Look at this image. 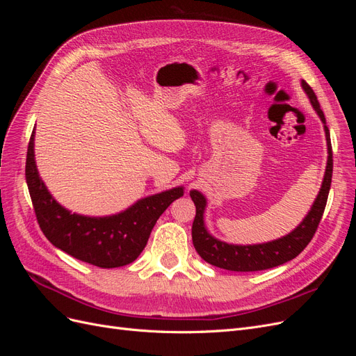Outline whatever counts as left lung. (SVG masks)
<instances>
[{"label": "left lung", "mask_w": 356, "mask_h": 356, "mask_svg": "<svg viewBox=\"0 0 356 356\" xmlns=\"http://www.w3.org/2000/svg\"><path fill=\"white\" fill-rule=\"evenodd\" d=\"M305 92L307 93L309 99L316 110L318 115L321 117L322 123H324L325 136H327V145H328V161L325 169V177L322 181V187L319 195L312 207L307 217L303 220L298 227L291 232L284 238L261 243V245H229L221 241H217L207 232L203 224V211L207 207V200L200 195L199 191L193 190L190 191L191 200L196 204V217L193 221L191 227V238L193 245H195L197 254L203 258L204 261L217 266L220 268L232 272H257V270H266V268H272L276 266H281L289 260L296 258L309 242L314 238V234L318 230V225L321 222L322 213L325 211V204L328 199V193L331 187V178H332V148H331V139L330 131L325 124V115L321 110V105L318 102L316 95L314 89L303 80L301 81Z\"/></svg>", "instance_id": "1"}]
</instances>
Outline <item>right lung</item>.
Returning a JSON list of instances; mask_svg holds the SVG:
<instances>
[{
	"instance_id": "add662e5",
	"label": "right lung",
	"mask_w": 356,
	"mask_h": 356,
	"mask_svg": "<svg viewBox=\"0 0 356 356\" xmlns=\"http://www.w3.org/2000/svg\"><path fill=\"white\" fill-rule=\"evenodd\" d=\"M25 175L41 232L63 252L102 268L135 261L147 245L156 221L169 204L184 195L181 187L136 202L122 213L90 218L71 213L50 196L34 160V132L26 154Z\"/></svg>"
}]
</instances>
